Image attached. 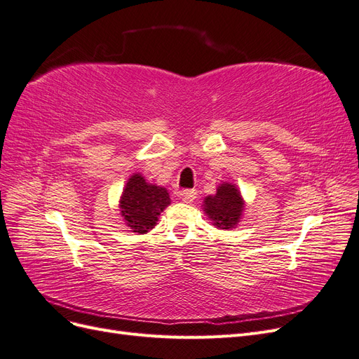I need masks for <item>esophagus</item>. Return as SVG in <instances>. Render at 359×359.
<instances>
[{
	"label": "esophagus",
	"instance_id": "obj_1",
	"mask_svg": "<svg viewBox=\"0 0 359 359\" xmlns=\"http://www.w3.org/2000/svg\"><path fill=\"white\" fill-rule=\"evenodd\" d=\"M196 194H198V191L194 190V189H186V190H182L180 193V196H181L182 202L190 203V202H193L194 199H196Z\"/></svg>",
	"mask_w": 359,
	"mask_h": 359
}]
</instances>
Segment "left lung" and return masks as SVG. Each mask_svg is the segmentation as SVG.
Wrapping results in <instances>:
<instances>
[{
    "label": "left lung",
    "mask_w": 359,
    "mask_h": 359,
    "mask_svg": "<svg viewBox=\"0 0 359 359\" xmlns=\"http://www.w3.org/2000/svg\"><path fill=\"white\" fill-rule=\"evenodd\" d=\"M205 212L217 227L231 229L238 222L244 208L241 194L232 184H222L214 196L205 199Z\"/></svg>",
    "instance_id": "8db88e82"
}]
</instances>
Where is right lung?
Segmentation results:
<instances>
[{
    "label": "right lung",
    "mask_w": 359,
    "mask_h": 359,
    "mask_svg": "<svg viewBox=\"0 0 359 359\" xmlns=\"http://www.w3.org/2000/svg\"><path fill=\"white\" fill-rule=\"evenodd\" d=\"M119 203L130 229L145 233L156 226L160 212L170 203V199L166 189L148 184L136 173L127 181Z\"/></svg>",
    "instance_id": "right-lung-1"
}]
</instances>
